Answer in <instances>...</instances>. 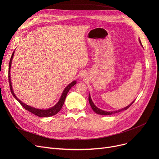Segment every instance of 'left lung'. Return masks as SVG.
<instances>
[{"mask_svg": "<svg viewBox=\"0 0 159 159\" xmlns=\"http://www.w3.org/2000/svg\"><path fill=\"white\" fill-rule=\"evenodd\" d=\"M139 43L140 44V45L143 46V45H142V43L140 42V40L139 39ZM88 100H89V104L91 107V108H92V110L97 114L98 115H112V114H114V113H117L119 112H121L122 111H124V110H126L128 107H129L130 106H131V104L135 102V100H134L130 104H129L128 106L125 107H123L122 108V109H120V110H118L116 111H104L102 110H101L100 108H98L93 103V102L92 101V100H91V96H90V94L89 93V98H88Z\"/></svg>", "mask_w": 159, "mask_h": 159, "instance_id": "left-lung-1", "label": "left lung"}]
</instances>
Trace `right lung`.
Wrapping results in <instances>:
<instances>
[{"instance_id": "obj_1", "label": "right lung", "mask_w": 159, "mask_h": 159, "mask_svg": "<svg viewBox=\"0 0 159 159\" xmlns=\"http://www.w3.org/2000/svg\"><path fill=\"white\" fill-rule=\"evenodd\" d=\"M15 53V51L13 52L12 55L11 57L10 58V61L9 63V71H8V78H9V82H10V90L11 92L13 95V96L17 100L19 101V102L21 104V106L25 108V110H26L28 111H29L30 112L33 113L34 115L40 116V117H49V116H53L55 115H56L58 111H59L64 103L65 99L66 97L67 94H68V91H70V89L71 88L72 86H73L74 85L76 84L77 81L74 80L73 82H71L70 84H69L68 86H67L65 89H64V91H62V93L61 95V97L59 99V101H58V102L53 107L49 108V109H45V110H43V109H38V108H35L31 107L30 106H28L27 104H26L25 103H23L22 101H20V100L16 97V96L15 95L13 90V88H12V84H11V76H10V69H11V62H12V60H13V57Z\"/></svg>"}]
</instances>
